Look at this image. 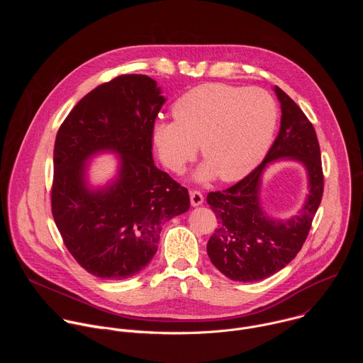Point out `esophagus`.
<instances>
[{
  "mask_svg": "<svg viewBox=\"0 0 363 363\" xmlns=\"http://www.w3.org/2000/svg\"><path fill=\"white\" fill-rule=\"evenodd\" d=\"M189 196H191V205H192V206H199V205H202L203 196H202V194H201L199 191H191V192H189Z\"/></svg>",
  "mask_w": 363,
  "mask_h": 363,
  "instance_id": "34e87169",
  "label": "esophagus"
}]
</instances>
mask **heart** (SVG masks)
Masks as SVG:
<instances>
[{
	"label": "heart",
	"mask_w": 363,
	"mask_h": 363,
	"mask_svg": "<svg viewBox=\"0 0 363 363\" xmlns=\"http://www.w3.org/2000/svg\"><path fill=\"white\" fill-rule=\"evenodd\" d=\"M172 115L175 121L153 126V143L175 174L184 172L199 145L205 160L196 172L199 181L245 178L266 157L279 122L277 103L270 93L224 83L188 90L175 100Z\"/></svg>",
	"instance_id": "b5f03b06"
}]
</instances>
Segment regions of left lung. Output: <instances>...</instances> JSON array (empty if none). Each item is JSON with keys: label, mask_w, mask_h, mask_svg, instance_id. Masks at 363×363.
Wrapping results in <instances>:
<instances>
[{"label": "left lung", "mask_w": 363, "mask_h": 363, "mask_svg": "<svg viewBox=\"0 0 363 363\" xmlns=\"http://www.w3.org/2000/svg\"><path fill=\"white\" fill-rule=\"evenodd\" d=\"M280 132L264 161L235 185L206 195L218 228L206 244L211 263L234 281L263 280L286 267L301 250L323 195L319 140L313 125L280 87ZM291 159L303 164L309 195L301 213L283 222L270 219L261 208V175L270 162Z\"/></svg>", "instance_id": "1"}]
</instances>
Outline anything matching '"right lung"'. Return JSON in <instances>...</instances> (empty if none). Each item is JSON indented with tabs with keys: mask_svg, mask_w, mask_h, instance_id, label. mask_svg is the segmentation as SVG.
<instances>
[{
	"mask_svg": "<svg viewBox=\"0 0 363 363\" xmlns=\"http://www.w3.org/2000/svg\"><path fill=\"white\" fill-rule=\"evenodd\" d=\"M165 97L145 74H122L87 93L62 123L55 143L51 213L65 245L90 274L122 280L145 269L162 224L189 210V194L152 158V130ZM118 152L120 172L90 190L86 161Z\"/></svg>",
	"mask_w": 363,
	"mask_h": 363,
	"instance_id": "1",
	"label": "right lung"
}]
</instances>
